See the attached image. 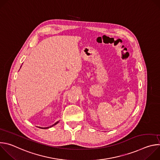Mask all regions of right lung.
Segmentation results:
<instances>
[{
  "instance_id": "1",
  "label": "right lung",
  "mask_w": 160,
  "mask_h": 160,
  "mask_svg": "<svg viewBox=\"0 0 160 160\" xmlns=\"http://www.w3.org/2000/svg\"><path fill=\"white\" fill-rule=\"evenodd\" d=\"M59 123V121L58 122H56L54 125H51V126H50V127H38V128H42V129H46V128H51V127H53V126H54V125H56L57 123Z\"/></svg>"
}]
</instances>
